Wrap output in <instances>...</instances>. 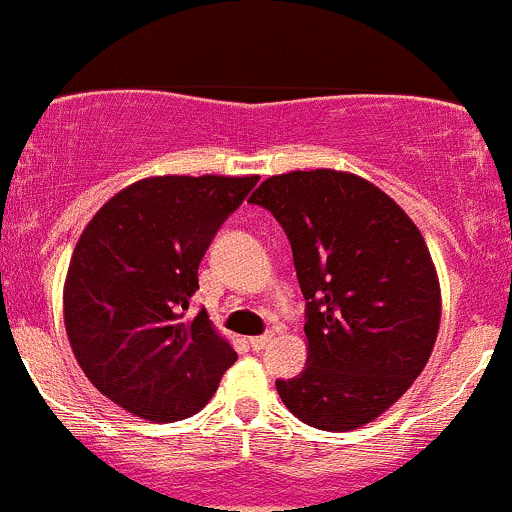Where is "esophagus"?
<instances>
[{"label": "esophagus", "instance_id": "1", "mask_svg": "<svg viewBox=\"0 0 512 512\" xmlns=\"http://www.w3.org/2000/svg\"><path fill=\"white\" fill-rule=\"evenodd\" d=\"M271 341H273V336L268 333V336H254L249 343H251V348H254V351H263V348L271 346Z\"/></svg>", "mask_w": 512, "mask_h": 512}]
</instances>
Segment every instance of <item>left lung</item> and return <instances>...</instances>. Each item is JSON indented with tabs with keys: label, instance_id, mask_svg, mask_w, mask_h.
I'll list each match as a JSON object with an SVG mask.
<instances>
[{
	"label": "left lung",
	"instance_id": "obj_1",
	"mask_svg": "<svg viewBox=\"0 0 512 512\" xmlns=\"http://www.w3.org/2000/svg\"><path fill=\"white\" fill-rule=\"evenodd\" d=\"M249 201L286 231L306 298V368L276 381L278 396L318 430L376 421L421 376L438 336V273L421 231L346 171L271 176Z\"/></svg>",
	"mask_w": 512,
	"mask_h": 512
}]
</instances>
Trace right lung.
Segmentation results:
<instances>
[{"mask_svg":"<svg viewBox=\"0 0 512 512\" xmlns=\"http://www.w3.org/2000/svg\"><path fill=\"white\" fill-rule=\"evenodd\" d=\"M258 176H151L86 224L64 283V326L106 398L146 421L199 413L236 351L206 311L189 316L199 263Z\"/></svg>","mask_w":512,"mask_h":512,"instance_id":"1","label":"right lung"}]
</instances>
